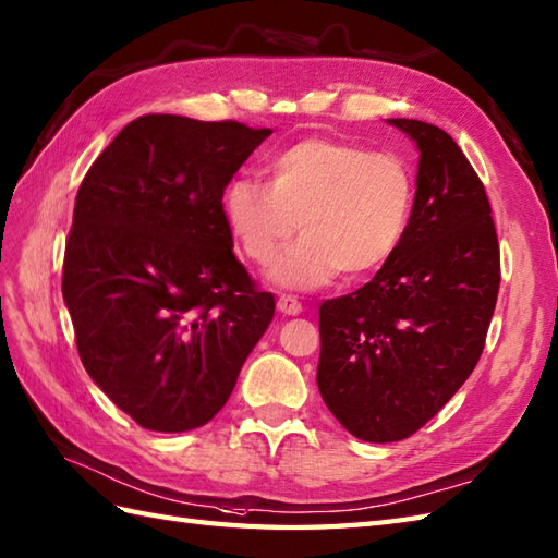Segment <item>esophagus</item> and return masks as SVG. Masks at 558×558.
Returning a JSON list of instances; mask_svg holds the SVG:
<instances>
[{"mask_svg":"<svg viewBox=\"0 0 558 558\" xmlns=\"http://www.w3.org/2000/svg\"><path fill=\"white\" fill-rule=\"evenodd\" d=\"M278 311L284 316H300L302 314V302L292 294H280L278 300Z\"/></svg>","mask_w":558,"mask_h":558,"instance_id":"esophagus-1","label":"esophagus"}]
</instances>
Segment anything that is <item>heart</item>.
Returning <instances> with one entry per match:
<instances>
[{"mask_svg": "<svg viewBox=\"0 0 558 558\" xmlns=\"http://www.w3.org/2000/svg\"><path fill=\"white\" fill-rule=\"evenodd\" d=\"M268 185L235 178L220 197V214L242 256L268 268L296 232L304 238L280 256L274 280L314 290L338 278L366 276L390 258L404 238L413 175L397 154L356 142L308 135L266 166Z\"/></svg>", "mask_w": 558, "mask_h": 558, "instance_id": "b5f03b06", "label": "heart"}]
</instances>
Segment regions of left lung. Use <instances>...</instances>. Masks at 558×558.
I'll use <instances>...</instances> for the list:
<instances>
[{
    "label": "left lung",
    "instance_id": "obj_1",
    "mask_svg": "<svg viewBox=\"0 0 558 558\" xmlns=\"http://www.w3.org/2000/svg\"><path fill=\"white\" fill-rule=\"evenodd\" d=\"M421 151L404 238L371 282L318 308L323 401L364 442H397L457 395L483 354L499 242L481 178L442 128L390 119Z\"/></svg>",
    "mask_w": 558,
    "mask_h": 558
}]
</instances>
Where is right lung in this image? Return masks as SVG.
Segmentation results:
<instances>
[{
    "instance_id": "obj_1",
    "label": "right lung",
    "mask_w": 558,
    "mask_h": 558,
    "mask_svg": "<svg viewBox=\"0 0 558 558\" xmlns=\"http://www.w3.org/2000/svg\"><path fill=\"white\" fill-rule=\"evenodd\" d=\"M274 133L147 113L89 166L63 254L77 354L137 425L185 433L223 409L276 300L232 254L223 190Z\"/></svg>"
}]
</instances>
